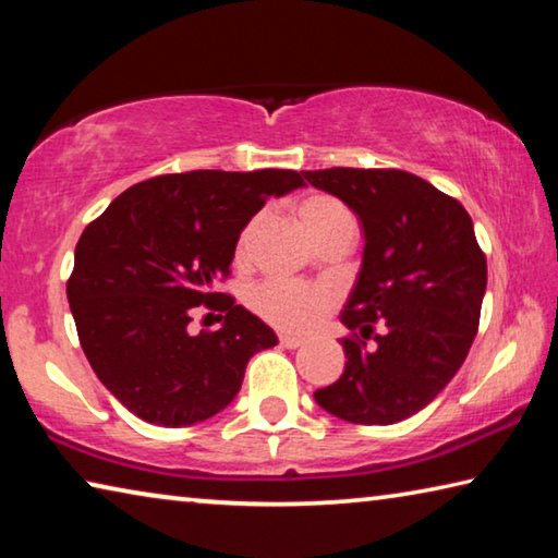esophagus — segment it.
Instances as JSON below:
<instances>
[{
    "label": "esophagus",
    "instance_id": "1",
    "mask_svg": "<svg viewBox=\"0 0 558 558\" xmlns=\"http://www.w3.org/2000/svg\"><path fill=\"white\" fill-rule=\"evenodd\" d=\"M278 339H280V344L286 347V349H298L302 344V339L295 337V335H280Z\"/></svg>",
    "mask_w": 558,
    "mask_h": 558
}]
</instances>
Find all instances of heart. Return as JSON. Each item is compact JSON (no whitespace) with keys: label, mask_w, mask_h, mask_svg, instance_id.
<instances>
[{"label":"heart","mask_w":558,"mask_h":558,"mask_svg":"<svg viewBox=\"0 0 558 558\" xmlns=\"http://www.w3.org/2000/svg\"><path fill=\"white\" fill-rule=\"evenodd\" d=\"M298 221L302 229L307 231L310 239L315 243L319 239L337 229L339 223L352 219L342 204L335 202L332 196L325 194H310L295 206ZM258 226V216L251 219L245 226L241 239H239V258H243L245 245H248L253 231ZM251 307L260 319H266L268 325L282 329V332H310V329L319 325V319L327 315V310L332 307V295L325 288L315 286H300V282L290 280H268L260 282L258 288L251 292Z\"/></svg>","instance_id":"1"}]
</instances>
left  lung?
I'll list each match as a JSON object with an SVG mask.
<instances>
[{
	"instance_id": "1",
	"label": "left lung",
	"mask_w": 558,
	"mask_h": 558,
	"mask_svg": "<svg viewBox=\"0 0 558 558\" xmlns=\"http://www.w3.org/2000/svg\"><path fill=\"white\" fill-rule=\"evenodd\" d=\"M364 226V260L342 310L344 374L315 391L337 418L391 426L436 399L477 335L487 260L470 214L403 169L302 172Z\"/></svg>"
}]
</instances>
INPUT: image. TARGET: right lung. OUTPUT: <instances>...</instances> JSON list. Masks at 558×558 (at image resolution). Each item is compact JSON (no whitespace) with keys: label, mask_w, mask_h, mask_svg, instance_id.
Here are the masks:
<instances>
[{"label":"right lung","mask_w":558,"mask_h":558,"mask_svg":"<svg viewBox=\"0 0 558 558\" xmlns=\"http://www.w3.org/2000/svg\"><path fill=\"white\" fill-rule=\"evenodd\" d=\"M292 169L162 174L122 192L75 245L65 286L83 352L106 389L140 418L179 428L211 418L239 393L272 329L214 286L270 196L302 186ZM221 330L187 332L195 307Z\"/></svg>","instance_id":"obj_1"}]
</instances>
